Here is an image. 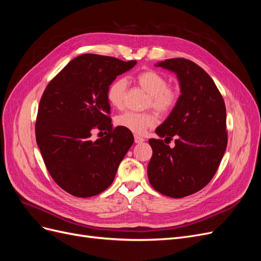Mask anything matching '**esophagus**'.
<instances>
[{
  "mask_svg": "<svg viewBox=\"0 0 261 261\" xmlns=\"http://www.w3.org/2000/svg\"><path fill=\"white\" fill-rule=\"evenodd\" d=\"M144 141H145V138L135 135V143L136 144H141V143H144Z\"/></svg>",
  "mask_w": 261,
  "mask_h": 261,
  "instance_id": "1",
  "label": "esophagus"
}]
</instances>
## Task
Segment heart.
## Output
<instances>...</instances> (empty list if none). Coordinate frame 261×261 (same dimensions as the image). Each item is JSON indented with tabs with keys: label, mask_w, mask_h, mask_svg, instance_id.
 Here are the masks:
<instances>
[{
	"label": "heart",
	"mask_w": 261,
	"mask_h": 261,
	"mask_svg": "<svg viewBox=\"0 0 261 261\" xmlns=\"http://www.w3.org/2000/svg\"><path fill=\"white\" fill-rule=\"evenodd\" d=\"M135 82L141 89L149 94L147 107L153 108L156 112L168 114L177 106L179 91L175 87L169 86L168 78L158 70H144L135 77ZM125 90L126 81L124 78H117L113 81L107 89V99L109 103L117 109L122 108ZM116 124L134 134L141 135L148 128L153 127L156 124V117L152 112L136 113L127 111L117 116Z\"/></svg>",
	"instance_id": "heart-1"
}]
</instances>
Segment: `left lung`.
Masks as SVG:
<instances>
[{
  "instance_id": "left-lung-1",
  "label": "left lung",
  "mask_w": 261,
  "mask_h": 261,
  "mask_svg": "<svg viewBox=\"0 0 261 261\" xmlns=\"http://www.w3.org/2000/svg\"><path fill=\"white\" fill-rule=\"evenodd\" d=\"M156 66L172 70L180 86L177 106L149 139L152 156L148 178L159 193L181 198L197 193L215 176L227 145L224 100L212 78L186 59H169ZM175 139L176 146L167 144Z\"/></svg>"
}]
</instances>
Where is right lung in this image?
Listing matches in <instances>:
<instances>
[{"instance_id": "1", "label": "right lung", "mask_w": 261, "mask_h": 261, "mask_svg": "<svg viewBox=\"0 0 261 261\" xmlns=\"http://www.w3.org/2000/svg\"><path fill=\"white\" fill-rule=\"evenodd\" d=\"M136 63L82 54L46 86L38 108L36 140L50 175L68 194L87 198L114 180L134 136L121 126L113 127L107 89ZM96 128L107 135L93 142L90 137Z\"/></svg>"}]
</instances>
